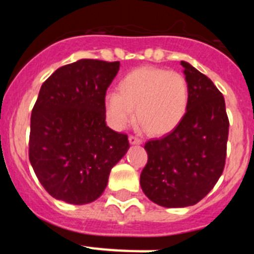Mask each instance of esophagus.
<instances>
[{
    "label": "esophagus",
    "instance_id": "34e87169",
    "mask_svg": "<svg viewBox=\"0 0 254 254\" xmlns=\"http://www.w3.org/2000/svg\"><path fill=\"white\" fill-rule=\"evenodd\" d=\"M128 141L131 145H141V143H142V140L138 137H136V136H133V134H131V136H129Z\"/></svg>",
    "mask_w": 254,
    "mask_h": 254
}]
</instances>
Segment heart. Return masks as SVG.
Masks as SVG:
<instances>
[{
	"mask_svg": "<svg viewBox=\"0 0 254 254\" xmlns=\"http://www.w3.org/2000/svg\"><path fill=\"white\" fill-rule=\"evenodd\" d=\"M118 93H108L104 112L109 125L126 128L136 117L145 131L163 136L183 121L190 103L187 78L163 67H140L126 73L117 85Z\"/></svg>",
	"mask_w": 254,
	"mask_h": 254,
	"instance_id": "1",
	"label": "heart"
}]
</instances>
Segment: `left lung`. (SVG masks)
I'll list each match as a JSON object with an SVG mask.
<instances>
[{
    "label": "left lung",
    "mask_w": 254,
    "mask_h": 254,
    "mask_svg": "<svg viewBox=\"0 0 254 254\" xmlns=\"http://www.w3.org/2000/svg\"><path fill=\"white\" fill-rule=\"evenodd\" d=\"M190 103L176 129L145 143L147 164L140 176L143 193L163 207L196 205L223 174L229 120L223 94L206 75L182 61Z\"/></svg>",
    "instance_id": "left-lung-1"
}]
</instances>
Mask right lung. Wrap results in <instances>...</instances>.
Returning a JSON list of instances; mask_svg holds the SVG:
<instances>
[{
	"label": "right lung",
	"mask_w": 254,
	"mask_h": 254,
	"mask_svg": "<svg viewBox=\"0 0 254 254\" xmlns=\"http://www.w3.org/2000/svg\"><path fill=\"white\" fill-rule=\"evenodd\" d=\"M120 62L80 60L60 67L40 87L31 111L29 160L56 199L85 205L99 198L128 136L105 123L104 98Z\"/></svg>",
	"instance_id": "1"
}]
</instances>
